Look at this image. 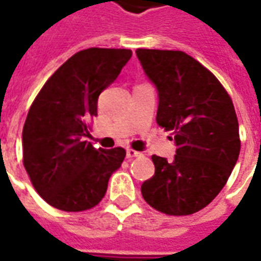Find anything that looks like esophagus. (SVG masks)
Instances as JSON below:
<instances>
[{"label": "esophagus", "instance_id": "1", "mask_svg": "<svg viewBox=\"0 0 261 261\" xmlns=\"http://www.w3.org/2000/svg\"><path fill=\"white\" fill-rule=\"evenodd\" d=\"M137 156H141V152L134 151V149H127V158L133 159V158H137Z\"/></svg>", "mask_w": 261, "mask_h": 261}]
</instances>
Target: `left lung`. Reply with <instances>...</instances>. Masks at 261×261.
<instances>
[{
  "mask_svg": "<svg viewBox=\"0 0 261 261\" xmlns=\"http://www.w3.org/2000/svg\"><path fill=\"white\" fill-rule=\"evenodd\" d=\"M145 74L156 85V123L172 131L173 161L152 155L155 173L142 183L144 200L166 215H192L224 189L239 151L235 108L217 76L179 50L137 48Z\"/></svg>",
  "mask_w": 261,
  "mask_h": 261,
  "instance_id": "8db88e82",
  "label": "left lung"
}]
</instances>
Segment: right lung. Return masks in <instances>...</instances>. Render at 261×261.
I'll return each mask as SVG.
<instances>
[{
	"mask_svg": "<svg viewBox=\"0 0 261 261\" xmlns=\"http://www.w3.org/2000/svg\"><path fill=\"white\" fill-rule=\"evenodd\" d=\"M127 48L92 47L69 57L43 85L22 131L23 166L51 207L78 213L102 201L110 176L125 158L121 147L86 142L97 97L131 59Z\"/></svg>",
	"mask_w": 261,
	"mask_h": 261,
	"instance_id": "right-lung-1",
	"label": "right lung"
}]
</instances>
